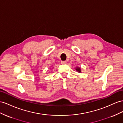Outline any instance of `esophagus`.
Segmentation results:
<instances>
[{
  "mask_svg": "<svg viewBox=\"0 0 123 123\" xmlns=\"http://www.w3.org/2000/svg\"><path fill=\"white\" fill-rule=\"evenodd\" d=\"M61 63L62 64H66L67 63V61H61Z\"/></svg>",
  "mask_w": 123,
  "mask_h": 123,
  "instance_id": "obj_1",
  "label": "esophagus"
}]
</instances>
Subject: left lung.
Segmentation results:
<instances>
[{
  "mask_svg": "<svg viewBox=\"0 0 123 123\" xmlns=\"http://www.w3.org/2000/svg\"><path fill=\"white\" fill-rule=\"evenodd\" d=\"M75 70H76L77 72H78V73H81V68L80 67H77L75 68Z\"/></svg>",
  "mask_w": 123,
  "mask_h": 123,
  "instance_id": "obj_1",
  "label": "left lung"
}]
</instances>
